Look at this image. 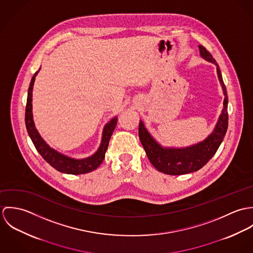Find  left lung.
Returning <instances> with one entry per match:
<instances>
[{
	"label": "left lung",
	"mask_w": 253,
	"mask_h": 253,
	"mask_svg": "<svg viewBox=\"0 0 253 253\" xmlns=\"http://www.w3.org/2000/svg\"><path fill=\"white\" fill-rule=\"evenodd\" d=\"M203 58L216 65L217 75L225 95L223 110L214 130L204 141L186 148H164L148 132L142 121L139 123L138 134L141 144L151 164L159 171L169 175H181L202 169L214 156L224 139L228 128V96L221 71L215 59L203 45H199Z\"/></svg>",
	"instance_id": "left-lung-1"
}]
</instances>
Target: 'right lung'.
Listing matches in <instances>:
<instances>
[{
    "label": "right lung",
    "instance_id": "1",
    "mask_svg": "<svg viewBox=\"0 0 253 253\" xmlns=\"http://www.w3.org/2000/svg\"><path fill=\"white\" fill-rule=\"evenodd\" d=\"M40 70H38L34 76L32 77L29 89H28V95H27V103H26V110H25V125L28 131V134L35 145L37 151L40 153V155L45 160L46 163H48L52 168H54L56 170L67 173V174H84L90 172L94 169H96L103 162L105 158V153L108 148L109 140L111 138V135L116 127L118 118H113L108 124L104 126L103 133H102V139L101 143L98 148V150L90 157L82 159V160H76L69 158L65 155H62L55 151L54 149L50 148L48 145L44 142V140L41 137L38 130L35 127L34 121H33V114H32V90L33 85L35 82L37 74Z\"/></svg>",
    "mask_w": 253,
    "mask_h": 253
}]
</instances>
